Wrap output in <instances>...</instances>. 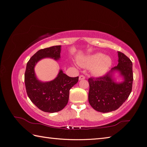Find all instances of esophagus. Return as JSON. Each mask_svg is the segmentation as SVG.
<instances>
[{"mask_svg": "<svg viewBox=\"0 0 147 147\" xmlns=\"http://www.w3.org/2000/svg\"><path fill=\"white\" fill-rule=\"evenodd\" d=\"M84 79H85V76H84L83 75H80V77H79V80H84Z\"/></svg>", "mask_w": 147, "mask_h": 147, "instance_id": "esophagus-1", "label": "esophagus"}]
</instances>
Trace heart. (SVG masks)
I'll return each instance as SVG.
<instances>
[{
  "label": "heart",
  "instance_id": "b5f03b06",
  "mask_svg": "<svg viewBox=\"0 0 147 147\" xmlns=\"http://www.w3.org/2000/svg\"><path fill=\"white\" fill-rule=\"evenodd\" d=\"M83 64L88 67H91L92 73L96 75H102L109 70L112 64V60L109 56H104L101 53L88 56L84 60Z\"/></svg>",
  "mask_w": 147,
  "mask_h": 147
}]
</instances>
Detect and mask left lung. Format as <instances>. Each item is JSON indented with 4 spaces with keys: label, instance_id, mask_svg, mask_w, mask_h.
Masks as SVG:
<instances>
[{
    "label": "left lung",
    "instance_id": "1",
    "mask_svg": "<svg viewBox=\"0 0 147 147\" xmlns=\"http://www.w3.org/2000/svg\"><path fill=\"white\" fill-rule=\"evenodd\" d=\"M118 64L110 72L102 77L88 79L90 84L88 100L92 107L98 112L107 113L116 110L128 98L132 91V63L124 53L118 51ZM118 70L124 77L121 84L114 82L111 78L113 71Z\"/></svg>",
    "mask_w": 147,
    "mask_h": 147
}]
</instances>
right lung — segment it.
<instances>
[{
    "instance_id": "add662e5",
    "label": "right lung",
    "mask_w": 147,
    "mask_h": 147,
    "mask_svg": "<svg viewBox=\"0 0 147 147\" xmlns=\"http://www.w3.org/2000/svg\"><path fill=\"white\" fill-rule=\"evenodd\" d=\"M61 45L41 49L30 57L26 65L24 82L26 92L35 105L43 112L54 113L63 110L68 103L70 88L78 81V77H70L61 70L50 82L42 83L35 77L34 67L44 57L56 60L60 57Z\"/></svg>"
}]
</instances>
